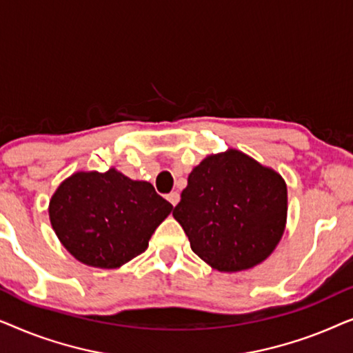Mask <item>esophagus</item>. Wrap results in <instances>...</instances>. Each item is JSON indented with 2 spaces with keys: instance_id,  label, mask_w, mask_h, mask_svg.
Returning <instances> with one entry per match:
<instances>
[{
  "instance_id": "34e87169",
  "label": "esophagus",
  "mask_w": 353,
  "mask_h": 353,
  "mask_svg": "<svg viewBox=\"0 0 353 353\" xmlns=\"http://www.w3.org/2000/svg\"><path fill=\"white\" fill-rule=\"evenodd\" d=\"M167 201L170 202V204H172L173 207H175V205L178 204V201H180V194H178V192L173 191V192H170V194L167 196Z\"/></svg>"
}]
</instances>
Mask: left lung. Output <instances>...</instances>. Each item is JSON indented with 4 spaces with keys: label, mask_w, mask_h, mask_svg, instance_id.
<instances>
[{
    "label": "left lung",
    "mask_w": 353,
    "mask_h": 353,
    "mask_svg": "<svg viewBox=\"0 0 353 353\" xmlns=\"http://www.w3.org/2000/svg\"><path fill=\"white\" fill-rule=\"evenodd\" d=\"M286 215L281 175L236 149L205 157L173 209L192 252L219 272L263 262L281 239Z\"/></svg>",
    "instance_id": "left-lung-1"
}]
</instances>
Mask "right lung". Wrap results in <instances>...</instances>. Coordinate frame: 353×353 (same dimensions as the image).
Masks as SVG:
<instances>
[{
  "mask_svg": "<svg viewBox=\"0 0 353 353\" xmlns=\"http://www.w3.org/2000/svg\"><path fill=\"white\" fill-rule=\"evenodd\" d=\"M173 205L151 183L110 168L79 172L57 188L50 220L62 245L90 267L117 268L143 254Z\"/></svg>",
  "mask_w": 353,
  "mask_h": 353,
  "instance_id": "obj_1",
  "label": "right lung"
}]
</instances>
